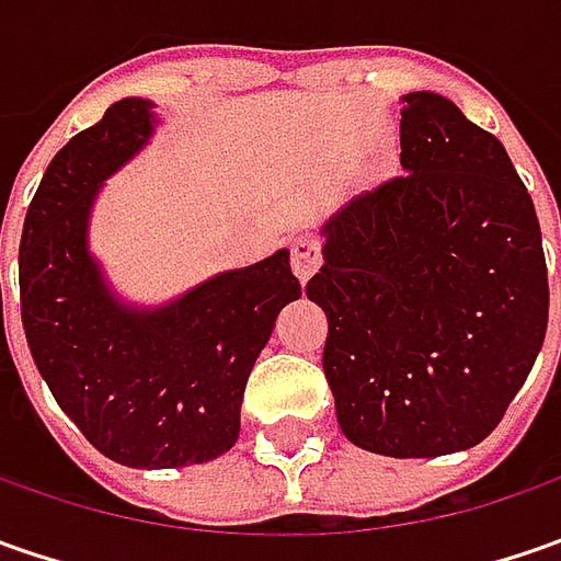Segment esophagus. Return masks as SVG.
I'll return each instance as SVG.
<instances>
[{"label": "esophagus", "mask_w": 561, "mask_h": 561, "mask_svg": "<svg viewBox=\"0 0 561 561\" xmlns=\"http://www.w3.org/2000/svg\"><path fill=\"white\" fill-rule=\"evenodd\" d=\"M290 265L299 280H309L321 265V243L314 237H296L290 243Z\"/></svg>", "instance_id": "1"}]
</instances>
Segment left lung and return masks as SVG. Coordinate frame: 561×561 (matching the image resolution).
<instances>
[{
	"mask_svg": "<svg viewBox=\"0 0 561 561\" xmlns=\"http://www.w3.org/2000/svg\"><path fill=\"white\" fill-rule=\"evenodd\" d=\"M402 174L340 208L306 296L350 440L393 459L481 443L528 380L550 318L540 221L515 164L456 102L419 90Z\"/></svg>",
	"mask_w": 561,
	"mask_h": 561,
	"instance_id": "left-lung-1",
	"label": "left lung"
}]
</instances>
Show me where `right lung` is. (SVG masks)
I'll use <instances>...</instances> for the list:
<instances>
[{
    "label": "right lung",
    "mask_w": 561,
    "mask_h": 561,
    "mask_svg": "<svg viewBox=\"0 0 561 561\" xmlns=\"http://www.w3.org/2000/svg\"><path fill=\"white\" fill-rule=\"evenodd\" d=\"M149 134V102L121 99L58 149L21 230V321L55 402L102 456L181 468L237 443L249 371L302 287L280 249L159 312L115 302L87 252V218L99 184Z\"/></svg>",
    "instance_id": "right-lung-1"
}]
</instances>
